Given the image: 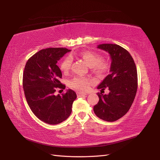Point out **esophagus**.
<instances>
[{
	"mask_svg": "<svg viewBox=\"0 0 160 160\" xmlns=\"http://www.w3.org/2000/svg\"><path fill=\"white\" fill-rule=\"evenodd\" d=\"M88 93L87 92H81V91H77V95L78 96H85L87 95Z\"/></svg>",
	"mask_w": 160,
	"mask_h": 160,
	"instance_id": "esophagus-1",
	"label": "esophagus"
}]
</instances>
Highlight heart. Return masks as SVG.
I'll list each match as a JSON object with an SVG mask.
<instances>
[{"mask_svg": "<svg viewBox=\"0 0 160 160\" xmlns=\"http://www.w3.org/2000/svg\"><path fill=\"white\" fill-rule=\"evenodd\" d=\"M84 62L88 66L92 67V70L95 73L102 76L107 72L109 69V64L106 61H100L101 57L96 53L87 51L81 53ZM71 58L67 56L60 64V69L63 73H67L69 71L71 64ZM93 81L89 78L83 76H76L69 81V86L75 89L80 91H85L89 87Z\"/></svg>", "mask_w": 160, "mask_h": 160, "instance_id": "b5f03b06", "label": "heart"}]
</instances>
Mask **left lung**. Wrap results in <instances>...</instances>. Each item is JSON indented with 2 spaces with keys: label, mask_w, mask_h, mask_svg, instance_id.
<instances>
[{
  "label": "left lung",
  "mask_w": 160,
  "mask_h": 160,
  "mask_svg": "<svg viewBox=\"0 0 160 160\" xmlns=\"http://www.w3.org/2000/svg\"><path fill=\"white\" fill-rule=\"evenodd\" d=\"M98 49L109 53L110 73L98 87L99 102L93 107L97 116L107 122H114L123 117L130 109L138 89L136 66L127 50L116 44H102ZM108 88V94L102 91Z\"/></svg>",
  "instance_id": "left-lung-1"
}]
</instances>
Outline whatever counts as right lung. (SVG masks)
Returning <instances> with one entry per match:
<instances>
[{"label":"right lung","instance_id":"1","mask_svg":"<svg viewBox=\"0 0 160 160\" xmlns=\"http://www.w3.org/2000/svg\"><path fill=\"white\" fill-rule=\"evenodd\" d=\"M70 50L47 48L39 51L27 62L22 77V86L29 107L39 120L49 124H58L66 120L77 96L68 89L56 96L58 89L65 85L60 82L62 72L57 62Z\"/></svg>","mask_w":160,"mask_h":160}]
</instances>
